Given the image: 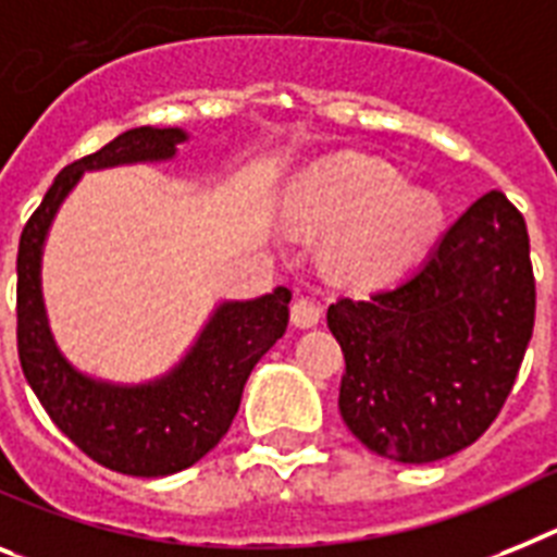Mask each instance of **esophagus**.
Segmentation results:
<instances>
[{
  "instance_id": "obj_1",
  "label": "esophagus",
  "mask_w": 557,
  "mask_h": 557,
  "mask_svg": "<svg viewBox=\"0 0 557 557\" xmlns=\"http://www.w3.org/2000/svg\"><path fill=\"white\" fill-rule=\"evenodd\" d=\"M322 317V306L314 300V297H308V294H297L292 302V322L297 329H311L317 325Z\"/></svg>"
}]
</instances>
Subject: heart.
Listing matches in <instances>:
<instances>
[{
  "label": "heart",
  "mask_w": 557,
  "mask_h": 557,
  "mask_svg": "<svg viewBox=\"0 0 557 557\" xmlns=\"http://www.w3.org/2000/svg\"><path fill=\"white\" fill-rule=\"evenodd\" d=\"M297 214L320 228H345L331 243V269L336 277L371 286L394 277L428 243L438 203L428 191L408 189L387 163L348 156L302 186Z\"/></svg>",
  "instance_id": "obj_1"
}]
</instances>
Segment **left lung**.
Wrapping results in <instances>:
<instances>
[{
    "label": "left lung",
    "instance_id": "left-lung-1",
    "mask_svg": "<svg viewBox=\"0 0 557 557\" xmlns=\"http://www.w3.org/2000/svg\"><path fill=\"white\" fill-rule=\"evenodd\" d=\"M535 325L524 214L498 189L438 237L405 283L339 297V413L385 459L428 465L465 450L502 413Z\"/></svg>",
    "mask_w": 557,
    "mask_h": 557
}]
</instances>
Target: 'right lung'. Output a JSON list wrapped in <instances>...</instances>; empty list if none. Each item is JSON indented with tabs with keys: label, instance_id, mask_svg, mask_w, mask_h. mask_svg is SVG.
<instances>
[{
	"label": "right lung",
	"instance_id": "right-lung-1",
	"mask_svg": "<svg viewBox=\"0 0 557 557\" xmlns=\"http://www.w3.org/2000/svg\"><path fill=\"white\" fill-rule=\"evenodd\" d=\"M181 141H186L181 129L135 127L92 156L67 163L18 237L16 348L25 380L78 450L115 473L141 479L186 470L226 436L251 368L288 329L292 292L286 286L257 300L223 302L170 376L135 387L90 380L55 350L39 288L41 243L55 209L82 172L166 161Z\"/></svg>",
	"mask_w": 557,
	"mask_h": 557
}]
</instances>
